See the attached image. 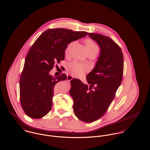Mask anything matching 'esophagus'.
I'll list each match as a JSON object with an SVG mask.
<instances>
[{"label":"esophagus","instance_id":"1","mask_svg":"<svg viewBox=\"0 0 150 150\" xmlns=\"http://www.w3.org/2000/svg\"><path fill=\"white\" fill-rule=\"evenodd\" d=\"M73 78H74V77L72 76H71L70 75H67V81H70L71 80H72Z\"/></svg>","mask_w":150,"mask_h":150}]
</instances>
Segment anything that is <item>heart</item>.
I'll use <instances>...</instances> for the list:
<instances>
[{"mask_svg":"<svg viewBox=\"0 0 150 150\" xmlns=\"http://www.w3.org/2000/svg\"><path fill=\"white\" fill-rule=\"evenodd\" d=\"M74 43V42L69 43L65 49V55L68 56L69 54L71 48ZM86 48L88 52L91 51H99V47L91 39H87L85 40ZM68 70L69 72L75 76H81L86 72L89 70V67L86 64H82L76 61L70 63L68 66Z\"/></svg>","mask_w":150,"mask_h":150,"instance_id":"obj_1","label":"heart"}]
</instances>
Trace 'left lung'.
I'll return each mask as SVG.
<instances>
[{"label":"left lung","mask_w":150,"mask_h":150,"mask_svg":"<svg viewBox=\"0 0 150 150\" xmlns=\"http://www.w3.org/2000/svg\"><path fill=\"white\" fill-rule=\"evenodd\" d=\"M88 35L100 47V56L86 76L90 86L74 78L71 81L69 93L75 115L90 123L103 115L114 99L122 81L124 59L120 47L110 38L96 33Z\"/></svg>","instance_id":"1"}]
</instances>
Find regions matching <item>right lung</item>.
Masks as SVG:
<instances>
[{"mask_svg": "<svg viewBox=\"0 0 150 150\" xmlns=\"http://www.w3.org/2000/svg\"><path fill=\"white\" fill-rule=\"evenodd\" d=\"M87 35L85 31L54 28L45 31L36 40L27 54L20 78V100L27 115L39 119L50 112L54 86L66 81L67 76L63 74L53 77L49 72L64 59L65 49L69 43Z\"/></svg>", "mask_w": 150, "mask_h": 150, "instance_id": "add662e5", "label": "right lung"}]
</instances>
